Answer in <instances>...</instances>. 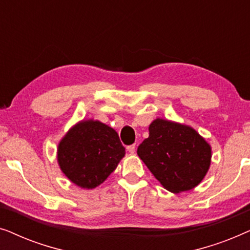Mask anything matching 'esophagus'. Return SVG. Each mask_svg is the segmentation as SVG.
<instances>
[{"mask_svg":"<svg viewBox=\"0 0 250 250\" xmlns=\"http://www.w3.org/2000/svg\"><path fill=\"white\" fill-rule=\"evenodd\" d=\"M126 150H127L129 153H134L135 152V145L127 146H126Z\"/></svg>","mask_w":250,"mask_h":250,"instance_id":"esophagus-1","label":"esophagus"}]
</instances>
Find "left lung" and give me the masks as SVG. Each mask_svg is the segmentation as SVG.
<instances>
[{
    "label": "left lung",
    "mask_w": 250,
    "mask_h": 250,
    "mask_svg": "<svg viewBox=\"0 0 250 250\" xmlns=\"http://www.w3.org/2000/svg\"><path fill=\"white\" fill-rule=\"evenodd\" d=\"M138 155L166 190L180 193L197 187L210 165V146L192 127L165 119L149 126Z\"/></svg>",
    "instance_id": "8db88e82"
}]
</instances>
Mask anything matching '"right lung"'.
I'll list each match as a JSON object with an SVG mask.
<instances>
[{
	"label": "right lung",
	"mask_w": 250,
	"mask_h": 250,
	"mask_svg": "<svg viewBox=\"0 0 250 250\" xmlns=\"http://www.w3.org/2000/svg\"><path fill=\"white\" fill-rule=\"evenodd\" d=\"M124 155L117 132L98 121L78 123L58 146L61 170L84 189H93L104 182Z\"/></svg>",
	"instance_id": "1"
}]
</instances>
